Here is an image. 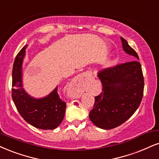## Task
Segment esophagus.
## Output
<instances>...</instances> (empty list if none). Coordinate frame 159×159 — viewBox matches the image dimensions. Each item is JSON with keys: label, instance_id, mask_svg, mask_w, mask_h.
Segmentation results:
<instances>
[{"label": "esophagus", "instance_id": "34e87169", "mask_svg": "<svg viewBox=\"0 0 159 159\" xmlns=\"http://www.w3.org/2000/svg\"><path fill=\"white\" fill-rule=\"evenodd\" d=\"M88 77V74L85 73H82L76 76V80H74V84L77 86L83 85L84 83H85L86 79Z\"/></svg>", "mask_w": 159, "mask_h": 159}]
</instances>
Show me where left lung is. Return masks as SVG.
<instances>
[{"label":"left lung","instance_id":"left-lung-1","mask_svg":"<svg viewBox=\"0 0 159 159\" xmlns=\"http://www.w3.org/2000/svg\"><path fill=\"white\" fill-rule=\"evenodd\" d=\"M123 49L139 58L138 54L123 38ZM102 91L95 97L89 118L99 128L110 130L126 121L139 107L144 93L142 66L137 60L116 65L99 72Z\"/></svg>","mask_w":159,"mask_h":159}]
</instances>
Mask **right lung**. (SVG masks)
<instances>
[{
	"mask_svg": "<svg viewBox=\"0 0 159 159\" xmlns=\"http://www.w3.org/2000/svg\"><path fill=\"white\" fill-rule=\"evenodd\" d=\"M26 47L20 51L14 62L11 97L20 114L29 124L43 130L55 129L64 118L66 103L59 97L57 87L41 99L32 97L23 89L22 65Z\"/></svg>",
	"mask_w": 159,
	"mask_h": 159,
	"instance_id": "obj_1",
	"label": "right lung"
}]
</instances>
